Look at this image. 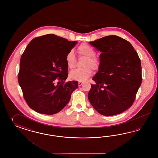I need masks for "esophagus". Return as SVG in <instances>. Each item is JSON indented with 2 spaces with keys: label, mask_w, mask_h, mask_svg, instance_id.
<instances>
[{
  "label": "esophagus",
  "mask_w": 158,
  "mask_h": 158,
  "mask_svg": "<svg viewBox=\"0 0 158 158\" xmlns=\"http://www.w3.org/2000/svg\"><path fill=\"white\" fill-rule=\"evenodd\" d=\"M83 82H82V81H79L78 85H79V86H81L83 85Z\"/></svg>",
  "instance_id": "34e87169"
}]
</instances>
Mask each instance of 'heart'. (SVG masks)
<instances>
[{
  "label": "heart",
  "mask_w": 158,
  "mask_h": 158,
  "mask_svg": "<svg viewBox=\"0 0 158 158\" xmlns=\"http://www.w3.org/2000/svg\"><path fill=\"white\" fill-rule=\"evenodd\" d=\"M77 52L81 56L86 58L83 64V67L85 68L73 70L69 73V77L75 81H86L93 74L92 68L94 71H97L100 68V60L95 56L96 52L94 48L85 43L81 44L77 48ZM65 60L67 66L69 68L72 69L75 67L77 64V58L73 50H71L68 52Z\"/></svg>",
  "instance_id": "b5f03b06"
}]
</instances>
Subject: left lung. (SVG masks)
<instances>
[{
    "label": "left lung",
    "instance_id": "obj_1",
    "mask_svg": "<svg viewBox=\"0 0 158 158\" xmlns=\"http://www.w3.org/2000/svg\"><path fill=\"white\" fill-rule=\"evenodd\" d=\"M101 52L100 67L88 94L90 104L104 116L119 114L133 105L142 82L141 64L131 43L110 35L90 42Z\"/></svg>",
    "mask_w": 158,
    "mask_h": 158
}]
</instances>
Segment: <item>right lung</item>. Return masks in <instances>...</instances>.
<instances>
[{
	"label": "right lung",
	"mask_w": 158,
	"mask_h": 158,
	"mask_svg": "<svg viewBox=\"0 0 158 158\" xmlns=\"http://www.w3.org/2000/svg\"><path fill=\"white\" fill-rule=\"evenodd\" d=\"M77 43L48 34L33 39L28 44L21 57L18 80L31 109L53 115L68 103L78 81H65L68 74L65 57Z\"/></svg>",
	"instance_id": "obj_1"
}]
</instances>
